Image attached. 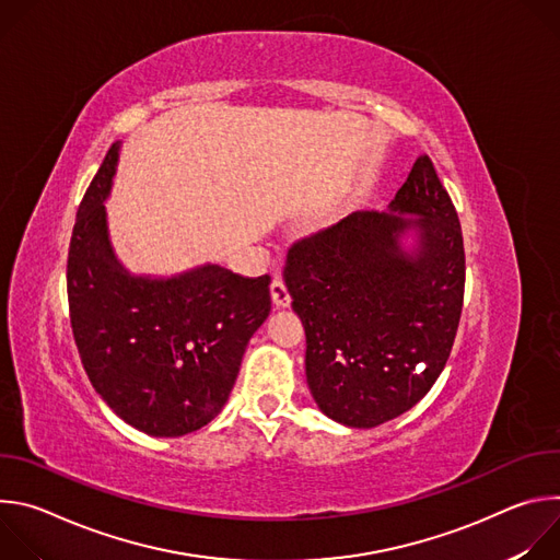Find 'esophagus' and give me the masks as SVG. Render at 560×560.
<instances>
[{"mask_svg":"<svg viewBox=\"0 0 560 560\" xmlns=\"http://www.w3.org/2000/svg\"><path fill=\"white\" fill-rule=\"evenodd\" d=\"M270 292H272V301L277 307H288L290 305V292L285 288V283L281 279H275L272 285H270Z\"/></svg>","mask_w":560,"mask_h":560,"instance_id":"1","label":"esophagus"}]
</instances>
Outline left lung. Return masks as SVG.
I'll return each mask as SVG.
<instances>
[{
  "instance_id": "obj_1",
  "label": "left lung",
  "mask_w": 560,
  "mask_h": 560,
  "mask_svg": "<svg viewBox=\"0 0 560 560\" xmlns=\"http://www.w3.org/2000/svg\"><path fill=\"white\" fill-rule=\"evenodd\" d=\"M283 281L318 410L359 430L412 410L447 363L465 288L458 214L430 156L385 212H352L296 244Z\"/></svg>"
}]
</instances>
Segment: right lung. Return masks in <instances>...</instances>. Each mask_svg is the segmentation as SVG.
<instances>
[{"label": "right lung", "instance_id": "obj_1", "mask_svg": "<svg viewBox=\"0 0 560 560\" xmlns=\"http://www.w3.org/2000/svg\"><path fill=\"white\" fill-rule=\"evenodd\" d=\"M119 150L113 143L77 210L66 270L70 324L106 406L143 434L175 439L223 410L270 314V277L246 279L217 264L132 275L113 248L104 206Z\"/></svg>", "mask_w": 560, "mask_h": 560}]
</instances>
